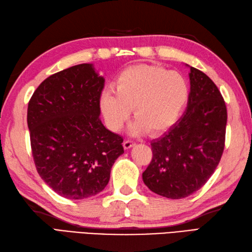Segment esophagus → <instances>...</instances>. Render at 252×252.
I'll return each mask as SVG.
<instances>
[{"instance_id": "34e87169", "label": "esophagus", "mask_w": 252, "mask_h": 252, "mask_svg": "<svg viewBox=\"0 0 252 252\" xmlns=\"http://www.w3.org/2000/svg\"><path fill=\"white\" fill-rule=\"evenodd\" d=\"M134 145H135V143L132 142V140H128V139H126V140H125V142H124V147H125V149L131 148V147H133Z\"/></svg>"}]
</instances>
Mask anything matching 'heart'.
Here are the masks:
<instances>
[{
	"mask_svg": "<svg viewBox=\"0 0 252 252\" xmlns=\"http://www.w3.org/2000/svg\"><path fill=\"white\" fill-rule=\"evenodd\" d=\"M189 88L176 72L150 64L126 68L116 83V92L106 89L101 95L104 119L110 130L119 131L133 108L136 121L132 133L159 134L171 127L188 101Z\"/></svg>",
	"mask_w": 252,
	"mask_h": 252,
	"instance_id": "1",
	"label": "heart"
}]
</instances>
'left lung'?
<instances>
[{
	"instance_id": "8db88e82",
	"label": "left lung",
	"mask_w": 252,
	"mask_h": 252,
	"mask_svg": "<svg viewBox=\"0 0 252 252\" xmlns=\"http://www.w3.org/2000/svg\"><path fill=\"white\" fill-rule=\"evenodd\" d=\"M188 106L162 137L151 142L153 159L143 173L148 188L178 200L200 190L223 154L227 112L218 87L190 66Z\"/></svg>"
}]
</instances>
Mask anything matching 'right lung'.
<instances>
[{
  "label": "right lung",
  "mask_w": 252,
  "mask_h": 252,
  "mask_svg": "<svg viewBox=\"0 0 252 252\" xmlns=\"http://www.w3.org/2000/svg\"><path fill=\"white\" fill-rule=\"evenodd\" d=\"M104 78L78 64L46 78L28 105L32 156L37 173L58 194L83 200L107 186L124 138L99 119Z\"/></svg>",
  "instance_id": "obj_1"
}]
</instances>
